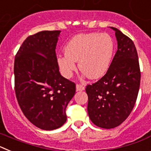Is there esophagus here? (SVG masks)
I'll use <instances>...</instances> for the list:
<instances>
[{"instance_id": "34e87169", "label": "esophagus", "mask_w": 151, "mask_h": 151, "mask_svg": "<svg viewBox=\"0 0 151 151\" xmlns=\"http://www.w3.org/2000/svg\"><path fill=\"white\" fill-rule=\"evenodd\" d=\"M85 90V87L83 85H80V84H77L76 85V91H83Z\"/></svg>"}]
</instances>
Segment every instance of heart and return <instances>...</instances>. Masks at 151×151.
I'll return each instance as SVG.
<instances>
[{
	"label": "heart",
	"mask_w": 151,
	"mask_h": 151,
	"mask_svg": "<svg viewBox=\"0 0 151 151\" xmlns=\"http://www.w3.org/2000/svg\"><path fill=\"white\" fill-rule=\"evenodd\" d=\"M65 54L57 58L63 76L71 78L78 68L91 79L102 77L110 66L114 53V42L107 33L79 34L69 40L64 47Z\"/></svg>",
	"instance_id": "obj_1"
}]
</instances>
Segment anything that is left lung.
<instances>
[{"label": "left lung", "instance_id": "obj_1", "mask_svg": "<svg viewBox=\"0 0 151 151\" xmlns=\"http://www.w3.org/2000/svg\"><path fill=\"white\" fill-rule=\"evenodd\" d=\"M110 28L115 31L116 53L106 74L85 88L89 118L103 129L117 127L128 118L135 104L141 81L134 42L118 29Z\"/></svg>", "mask_w": 151, "mask_h": 151}]
</instances>
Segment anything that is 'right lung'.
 Wrapping results in <instances>:
<instances>
[{"mask_svg": "<svg viewBox=\"0 0 151 151\" xmlns=\"http://www.w3.org/2000/svg\"><path fill=\"white\" fill-rule=\"evenodd\" d=\"M60 31L29 36L14 60L15 92L25 116L36 127L54 130L66 121V109L76 84L63 77L56 55Z\"/></svg>", "mask_w": 151, "mask_h": 151, "instance_id": "obj_1", "label": "right lung"}]
</instances>
